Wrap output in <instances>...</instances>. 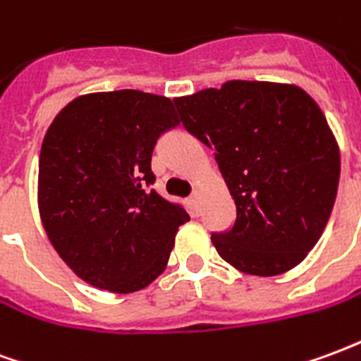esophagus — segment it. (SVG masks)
<instances>
[{"instance_id": "34e87169", "label": "esophagus", "mask_w": 361, "mask_h": 361, "mask_svg": "<svg viewBox=\"0 0 361 361\" xmlns=\"http://www.w3.org/2000/svg\"><path fill=\"white\" fill-rule=\"evenodd\" d=\"M199 199H201V191H199V189H195V191L191 193V197H189V201L195 204V203H199Z\"/></svg>"}]
</instances>
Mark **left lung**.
Wrapping results in <instances>:
<instances>
[{
	"label": "left lung",
	"instance_id": "left-lung-1",
	"mask_svg": "<svg viewBox=\"0 0 361 361\" xmlns=\"http://www.w3.org/2000/svg\"><path fill=\"white\" fill-rule=\"evenodd\" d=\"M183 127L214 150L235 203L212 234L226 263L255 276L300 265L333 211L341 152L325 114L295 85L228 81L173 100Z\"/></svg>",
	"mask_w": 361,
	"mask_h": 361
}]
</instances>
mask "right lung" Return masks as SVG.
Masks as SVG:
<instances>
[{"instance_id":"right-lung-1","label":"right lung","mask_w":361,"mask_h":361,"mask_svg":"<svg viewBox=\"0 0 361 361\" xmlns=\"http://www.w3.org/2000/svg\"><path fill=\"white\" fill-rule=\"evenodd\" d=\"M180 126L173 102L141 90L77 96L44 137L38 211L67 267L116 294L162 274L189 214L150 188L158 137Z\"/></svg>"}]
</instances>
